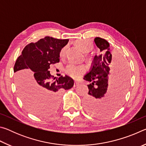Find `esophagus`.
Returning <instances> with one entry per match:
<instances>
[{
  "label": "esophagus",
  "instance_id": "1",
  "mask_svg": "<svg viewBox=\"0 0 146 146\" xmlns=\"http://www.w3.org/2000/svg\"><path fill=\"white\" fill-rule=\"evenodd\" d=\"M79 84H80V83H79L78 82H75V84H74V86H75V87H76V86H79Z\"/></svg>",
  "mask_w": 146,
  "mask_h": 146
}]
</instances>
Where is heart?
<instances>
[{"instance_id": "1", "label": "heart", "mask_w": 146, "mask_h": 146, "mask_svg": "<svg viewBox=\"0 0 146 146\" xmlns=\"http://www.w3.org/2000/svg\"><path fill=\"white\" fill-rule=\"evenodd\" d=\"M76 44L83 52L88 53L93 49V43L87 39H81L76 42ZM67 51V46H64L60 51V56L64 58ZM86 72V68L84 66H76L74 64H69L66 68V73L71 78L78 79L80 78Z\"/></svg>"}]
</instances>
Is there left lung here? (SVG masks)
<instances>
[{"label": "left lung", "mask_w": 146, "mask_h": 146, "mask_svg": "<svg viewBox=\"0 0 146 146\" xmlns=\"http://www.w3.org/2000/svg\"><path fill=\"white\" fill-rule=\"evenodd\" d=\"M94 42L100 53L95 56L90 71L84 77L90 82L84 103L90 114L106 117L113 114L122 105L127 90L129 71L125 59L113 57L107 40L96 37ZM110 69L113 70L112 72Z\"/></svg>", "instance_id": "left-lung-1"}]
</instances>
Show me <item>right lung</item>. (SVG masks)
Wrapping results in <instances>:
<instances>
[{
	"label": "right lung",
	"mask_w": 146,
	"mask_h": 146,
	"mask_svg": "<svg viewBox=\"0 0 146 146\" xmlns=\"http://www.w3.org/2000/svg\"><path fill=\"white\" fill-rule=\"evenodd\" d=\"M68 41L45 36L26 46L17 59L13 70L18 93L27 109L35 115L45 116L53 113L60 93L74 85L73 79L66 75L52 80L48 70L51 64L59 62L60 51Z\"/></svg>",
	"instance_id": "add662e5"
}]
</instances>
